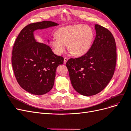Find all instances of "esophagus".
<instances>
[{
	"label": "esophagus",
	"mask_w": 131,
	"mask_h": 131,
	"mask_svg": "<svg viewBox=\"0 0 131 131\" xmlns=\"http://www.w3.org/2000/svg\"><path fill=\"white\" fill-rule=\"evenodd\" d=\"M68 58H67V57H64V64L67 63V61H68Z\"/></svg>",
	"instance_id": "1"
}]
</instances>
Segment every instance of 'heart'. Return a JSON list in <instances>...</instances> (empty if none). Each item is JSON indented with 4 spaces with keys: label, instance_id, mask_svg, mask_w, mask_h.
Wrapping results in <instances>:
<instances>
[{
    "label": "heart",
    "instance_id": "heart-1",
    "mask_svg": "<svg viewBox=\"0 0 131 131\" xmlns=\"http://www.w3.org/2000/svg\"><path fill=\"white\" fill-rule=\"evenodd\" d=\"M57 35L51 39V44L58 54L66 50L67 45L74 55L81 56L90 49L94 39V32L88 26L75 25L63 27L58 29Z\"/></svg>",
    "mask_w": 131,
    "mask_h": 131
}]
</instances>
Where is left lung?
Here are the masks:
<instances>
[{
  "label": "left lung",
  "mask_w": 131,
  "mask_h": 131,
  "mask_svg": "<svg viewBox=\"0 0 131 131\" xmlns=\"http://www.w3.org/2000/svg\"><path fill=\"white\" fill-rule=\"evenodd\" d=\"M96 36L89 51L66 63L71 83L78 93L91 96L108 85L114 74L116 46L112 33L99 25H94Z\"/></svg>",
  "instance_id": "left-lung-1"
}]
</instances>
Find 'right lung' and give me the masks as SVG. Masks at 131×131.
I'll return each mask as SVG.
<instances>
[{
    "label": "right lung",
    "instance_id": "1",
    "mask_svg": "<svg viewBox=\"0 0 131 131\" xmlns=\"http://www.w3.org/2000/svg\"><path fill=\"white\" fill-rule=\"evenodd\" d=\"M57 25L47 21L30 23L23 28L16 39L12 66L18 84L30 93L42 95L49 92L54 85L57 67L64 61L49 46L35 41L33 31Z\"/></svg>",
    "mask_w": 131,
    "mask_h": 131
}]
</instances>
